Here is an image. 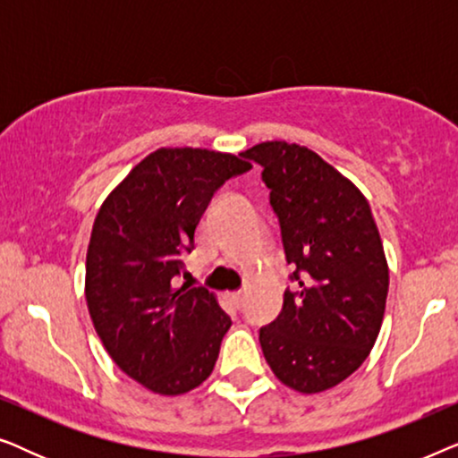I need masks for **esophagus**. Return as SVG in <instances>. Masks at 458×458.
<instances>
[{
    "label": "esophagus",
    "mask_w": 458,
    "mask_h": 458,
    "mask_svg": "<svg viewBox=\"0 0 458 458\" xmlns=\"http://www.w3.org/2000/svg\"><path fill=\"white\" fill-rule=\"evenodd\" d=\"M227 298L231 300V304H233L235 309H240V306L243 304V292H231Z\"/></svg>",
    "instance_id": "obj_1"
}]
</instances>
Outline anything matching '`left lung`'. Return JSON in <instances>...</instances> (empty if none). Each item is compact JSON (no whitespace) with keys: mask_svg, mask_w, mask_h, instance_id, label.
<instances>
[{"mask_svg":"<svg viewBox=\"0 0 458 458\" xmlns=\"http://www.w3.org/2000/svg\"><path fill=\"white\" fill-rule=\"evenodd\" d=\"M265 168L296 292L260 329L262 354L300 394L331 390L371 352L390 271L371 206L352 181L306 146L262 141L243 152Z\"/></svg>","mask_w":458,"mask_h":458,"instance_id":"8db88e82","label":"left lung"}]
</instances>
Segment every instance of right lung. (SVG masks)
Returning a JSON list of instances; mask_svg holds the SVG:
<instances>
[{"instance_id": "add662e5", "label": "right lung", "mask_w": 458, "mask_h": 458, "mask_svg": "<svg viewBox=\"0 0 458 458\" xmlns=\"http://www.w3.org/2000/svg\"><path fill=\"white\" fill-rule=\"evenodd\" d=\"M158 148L104 199L85 265L93 327L118 369L160 396L210 377L231 318L215 293L174 285L210 198L252 168L246 156Z\"/></svg>"}]
</instances>
